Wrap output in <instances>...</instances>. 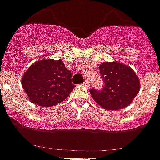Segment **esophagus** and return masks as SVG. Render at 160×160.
I'll return each mask as SVG.
<instances>
[{
    "label": "esophagus",
    "instance_id": "esophagus-1",
    "mask_svg": "<svg viewBox=\"0 0 160 160\" xmlns=\"http://www.w3.org/2000/svg\"><path fill=\"white\" fill-rule=\"evenodd\" d=\"M84 85H85L87 88H89L90 84H89V82H88V80H85V81H84Z\"/></svg>",
    "mask_w": 160,
    "mask_h": 160
}]
</instances>
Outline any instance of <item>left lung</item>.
<instances>
[{
    "instance_id": "obj_1",
    "label": "left lung",
    "mask_w": 160,
    "mask_h": 160,
    "mask_svg": "<svg viewBox=\"0 0 160 160\" xmlns=\"http://www.w3.org/2000/svg\"><path fill=\"white\" fill-rule=\"evenodd\" d=\"M104 82L102 90H90L93 99L105 110L128 106L140 90V80L131 67L119 62H104L99 66Z\"/></svg>"
}]
</instances>
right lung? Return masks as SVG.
Here are the masks:
<instances>
[{
	"label": "right lung",
	"instance_id": "right-lung-1",
	"mask_svg": "<svg viewBox=\"0 0 160 160\" xmlns=\"http://www.w3.org/2000/svg\"><path fill=\"white\" fill-rule=\"evenodd\" d=\"M21 83L31 102L43 107L63 102L75 87L71 71L61 59H43L31 64Z\"/></svg>",
	"mask_w": 160,
	"mask_h": 160
}]
</instances>
